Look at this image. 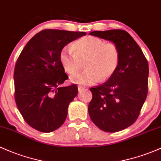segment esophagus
Returning <instances> with one entry per match:
<instances>
[{
	"label": "esophagus",
	"mask_w": 161,
	"mask_h": 161,
	"mask_svg": "<svg viewBox=\"0 0 161 161\" xmlns=\"http://www.w3.org/2000/svg\"><path fill=\"white\" fill-rule=\"evenodd\" d=\"M84 89H85L84 86H78V90H79V92L82 91V90Z\"/></svg>",
	"instance_id": "1"
}]
</instances>
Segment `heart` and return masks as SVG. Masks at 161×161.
I'll return each instance as SVG.
<instances>
[{"mask_svg":"<svg viewBox=\"0 0 161 161\" xmlns=\"http://www.w3.org/2000/svg\"><path fill=\"white\" fill-rule=\"evenodd\" d=\"M120 58L115 44L93 36L78 39L72 48L65 47L59 53L62 66L70 75L80 71L84 63L86 70L71 77L72 82L81 85H93L110 79L119 66Z\"/></svg>","mask_w":161,"mask_h":161,"instance_id":"obj_1","label":"heart"}]
</instances>
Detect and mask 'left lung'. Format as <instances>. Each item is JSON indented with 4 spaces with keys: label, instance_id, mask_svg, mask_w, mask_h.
<instances>
[{
    "label": "left lung",
    "instance_id": "obj_1",
    "mask_svg": "<svg viewBox=\"0 0 161 161\" xmlns=\"http://www.w3.org/2000/svg\"><path fill=\"white\" fill-rule=\"evenodd\" d=\"M90 35L112 41L121 54L119 66L105 83L91 88L89 114L106 132H117L135 122L147 95L149 67L141 49L122 30L93 31Z\"/></svg>",
    "mask_w": 161,
    "mask_h": 161
}]
</instances>
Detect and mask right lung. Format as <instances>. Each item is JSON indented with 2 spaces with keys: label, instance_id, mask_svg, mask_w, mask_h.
I'll list each match as a JSON object with an SVG mask.
<instances>
[{
  "label": "right lung",
  "instance_id": "right-lung-1",
  "mask_svg": "<svg viewBox=\"0 0 161 161\" xmlns=\"http://www.w3.org/2000/svg\"><path fill=\"white\" fill-rule=\"evenodd\" d=\"M86 32L47 29L29 40L17 59L14 79L15 102L21 115L34 129L49 133L64 123L70 102L78 94L59 59L63 47Z\"/></svg>",
  "mask_w": 161,
  "mask_h": 161
}]
</instances>
